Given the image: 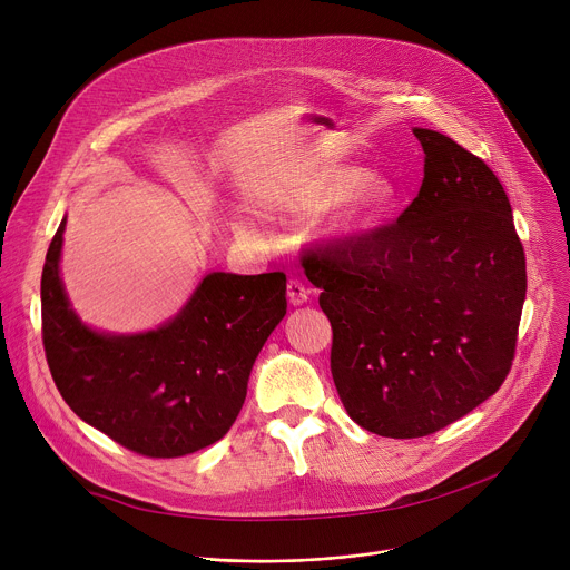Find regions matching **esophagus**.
Masks as SVG:
<instances>
[{"mask_svg": "<svg viewBox=\"0 0 570 570\" xmlns=\"http://www.w3.org/2000/svg\"><path fill=\"white\" fill-rule=\"evenodd\" d=\"M286 293H288V302H291L293 306H302V304L308 299V288H306L304 282H299V279H288Z\"/></svg>", "mask_w": 570, "mask_h": 570, "instance_id": "obj_1", "label": "esophagus"}]
</instances>
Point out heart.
<instances>
[{
  "label": "heart",
  "instance_id": "heart-1",
  "mask_svg": "<svg viewBox=\"0 0 570 570\" xmlns=\"http://www.w3.org/2000/svg\"><path fill=\"white\" fill-rule=\"evenodd\" d=\"M396 189L381 176H367L358 167H332L308 178L297 203L306 212H315L336 203L330 227L343 236H356L374 229L394 207Z\"/></svg>",
  "mask_w": 570,
  "mask_h": 570
}]
</instances>
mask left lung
I'll return each instance as SVG.
<instances>
[{"label": "left lung", "mask_w": 570, "mask_h": 570, "mask_svg": "<svg viewBox=\"0 0 570 570\" xmlns=\"http://www.w3.org/2000/svg\"><path fill=\"white\" fill-rule=\"evenodd\" d=\"M413 132L426 153L417 198L394 223L302 255L347 415L396 440L458 422L503 385L528 288L494 171L442 132Z\"/></svg>", "instance_id": "8db88e82"}]
</instances>
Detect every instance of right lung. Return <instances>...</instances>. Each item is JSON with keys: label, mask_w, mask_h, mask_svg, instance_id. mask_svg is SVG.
Returning <instances> with one entry per match:
<instances>
[{"label": "right lung", "mask_w": 570, "mask_h": 570, "mask_svg": "<svg viewBox=\"0 0 570 570\" xmlns=\"http://www.w3.org/2000/svg\"><path fill=\"white\" fill-rule=\"evenodd\" d=\"M65 218L42 268V343L69 409L146 458H180L218 442L246 401L250 370L286 315V275L209 273L155 332L115 336L71 311L60 282Z\"/></svg>", "instance_id": "right-lung-1"}]
</instances>
